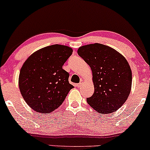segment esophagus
I'll use <instances>...</instances> for the list:
<instances>
[{"mask_svg": "<svg viewBox=\"0 0 150 150\" xmlns=\"http://www.w3.org/2000/svg\"><path fill=\"white\" fill-rule=\"evenodd\" d=\"M83 80H81V81H80V83L77 84V86H78V87H81V86H82V84H83Z\"/></svg>", "mask_w": 150, "mask_h": 150, "instance_id": "1", "label": "esophagus"}]
</instances>
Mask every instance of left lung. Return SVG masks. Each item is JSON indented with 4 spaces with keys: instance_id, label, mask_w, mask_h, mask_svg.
I'll return each instance as SVG.
<instances>
[{
    "instance_id": "left-lung-1",
    "label": "left lung",
    "mask_w": 150,
    "mask_h": 150,
    "mask_svg": "<svg viewBox=\"0 0 150 150\" xmlns=\"http://www.w3.org/2000/svg\"><path fill=\"white\" fill-rule=\"evenodd\" d=\"M78 54L90 66L94 93L87 102L101 114L115 112L125 103L132 87V71L127 59L113 48L99 43L83 45Z\"/></svg>"
}]
</instances>
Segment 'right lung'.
I'll return each instance as SVG.
<instances>
[{
  "label": "right lung",
  "mask_w": 150,
  "mask_h": 150,
  "mask_svg": "<svg viewBox=\"0 0 150 150\" xmlns=\"http://www.w3.org/2000/svg\"><path fill=\"white\" fill-rule=\"evenodd\" d=\"M72 52L65 45H50L35 52L24 62L18 85L22 96L33 110L53 112L74 87L69 83V73L62 69Z\"/></svg>",
  "instance_id": "obj_1"
}]
</instances>
